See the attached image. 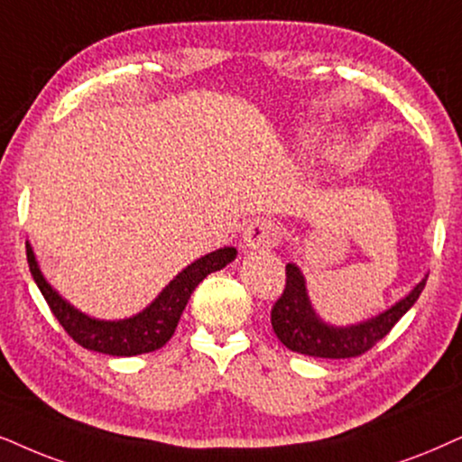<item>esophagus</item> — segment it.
Instances as JSON below:
<instances>
[{"label":"esophagus","mask_w":462,"mask_h":462,"mask_svg":"<svg viewBox=\"0 0 462 462\" xmlns=\"http://www.w3.org/2000/svg\"><path fill=\"white\" fill-rule=\"evenodd\" d=\"M279 226L271 219H254L249 221L247 227L243 232V243L249 249H268L279 241Z\"/></svg>","instance_id":"esophagus-1"}]
</instances>
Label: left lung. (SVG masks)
<instances>
[{"label": "left lung", "instance_id": "obj_1", "mask_svg": "<svg viewBox=\"0 0 462 462\" xmlns=\"http://www.w3.org/2000/svg\"><path fill=\"white\" fill-rule=\"evenodd\" d=\"M426 279H422L410 294L393 309L383 311L369 322L335 328L324 324L309 305L305 279L294 264L285 266V288L271 309V324L274 335L285 347L296 354L313 356V358H356L366 354L382 341L394 324L413 307L422 294Z\"/></svg>", "mask_w": 462, "mask_h": 462}]
</instances>
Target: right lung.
Returning a JSON list of instances; mask_svg holds the SVG:
<instances>
[{
  "label": "right lung",
  "mask_w": 462,
  "mask_h": 462,
  "mask_svg": "<svg viewBox=\"0 0 462 462\" xmlns=\"http://www.w3.org/2000/svg\"><path fill=\"white\" fill-rule=\"evenodd\" d=\"M235 247L213 251V254L204 255V258L196 260L194 264H189L183 273H179L171 282V285H166V290H163L155 299V302H151V307L144 309L143 313L134 315L130 319H121V322H100V319L87 318V315L76 311L74 307H69L68 302L46 283V279L38 268V262L33 258V251L27 243L29 271H32L33 282L38 283L46 305L51 307V311L57 318V322L61 324V328L66 330L79 346L108 356L149 354L160 349L162 346H166L174 335L180 313H183L185 305H188L196 285L200 283L207 274L219 271V268H224L227 262L235 260Z\"/></svg>",
  "instance_id": "right-lung-1"
}]
</instances>
